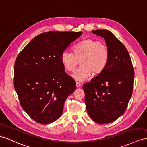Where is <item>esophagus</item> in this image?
Returning a JSON list of instances; mask_svg holds the SVG:
<instances>
[{"mask_svg":"<svg viewBox=\"0 0 147 147\" xmlns=\"http://www.w3.org/2000/svg\"><path fill=\"white\" fill-rule=\"evenodd\" d=\"M76 85H77V87H80L81 86V83H80V82H76Z\"/></svg>","mask_w":147,"mask_h":147,"instance_id":"esophagus-1","label":"esophagus"}]
</instances>
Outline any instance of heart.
Here are the masks:
<instances>
[{
    "instance_id": "obj_1",
    "label": "heart",
    "mask_w": 147,
    "mask_h": 147,
    "mask_svg": "<svg viewBox=\"0 0 147 147\" xmlns=\"http://www.w3.org/2000/svg\"><path fill=\"white\" fill-rule=\"evenodd\" d=\"M72 52L64 51L61 61L69 72H74L80 61L81 66L75 71L74 77L78 80H84L92 73L93 75L101 74L108 64L109 51L105 42L86 38L72 47Z\"/></svg>"
}]
</instances>
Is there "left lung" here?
<instances>
[{
    "mask_svg": "<svg viewBox=\"0 0 147 147\" xmlns=\"http://www.w3.org/2000/svg\"><path fill=\"white\" fill-rule=\"evenodd\" d=\"M92 32L105 38L109 59L101 74L83 85L85 102L93 121L108 124L125 111L132 94L134 70L127 49L111 31L96 30Z\"/></svg>",
    "mask_w": 147,
    "mask_h": 147,
    "instance_id": "left-lung-1",
    "label": "left lung"
}]
</instances>
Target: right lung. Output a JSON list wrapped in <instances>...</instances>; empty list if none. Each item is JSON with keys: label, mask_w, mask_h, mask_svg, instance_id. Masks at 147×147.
<instances>
[{"label": "right lung", "mask_w": 147, "mask_h": 147, "mask_svg": "<svg viewBox=\"0 0 147 147\" xmlns=\"http://www.w3.org/2000/svg\"><path fill=\"white\" fill-rule=\"evenodd\" d=\"M82 32L49 31L34 37L19 53L14 64L13 83L21 107L41 124L56 121L67 98L76 88L65 72L61 54Z\"/></svg>", "instance_id": "right-lung-1"}]
</instances>
